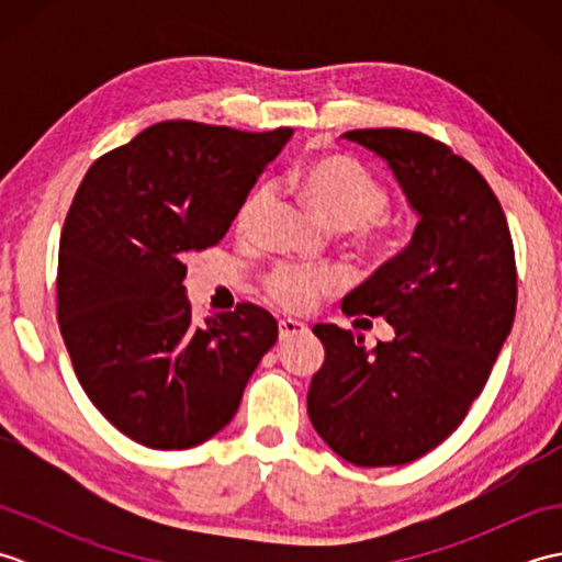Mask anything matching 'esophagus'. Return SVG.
Segmentation results:
<instances>
[{
	"label": "esophagus",
	"instance_id": "34e87169",
	"mask_svg": "<svg viewBox=\"0 0 562 562\" xmlns=\"http://www.w3.org/2000/svg\"><path fill=\"white\" fill-rule=\"evenodd\" d=\"M304 333H306V326L302 324V321H296V318H282L280 321V340L304 336Z\"/></svg>",
	"mask_w": 562,
	"mask_h": 562
}]
</instances>
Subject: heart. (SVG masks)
<instances>
[{
  "label": "heart",
  "instance_id": "obj_1",
  "mask_svg": "<svg viewBox=\"0 0 562 562\" xmlns=\"http://www.w3.org/2000/svg\"><path fill=\"white\" fill-rule=\"evenodd\" d=\"M290 181L316 217L328 224L330 229H357L362 241H376L379 232L374 224L386 212L389 190L360 161L340 157V154L318 157L314 161H306L300 169H294ZM270 205V186H256L250 190L236 212L238 234H254ZM330 288V274L308 272L294 266H282L272 270L266 280L270 300L282 308H292V312H306V308H312L318 294Z\"/></svg>",
  "mask_w": 562,
  "mask_h": 562
}]
</instances>
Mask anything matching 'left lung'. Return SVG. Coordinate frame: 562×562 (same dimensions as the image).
<instances>
[{
    "instance_id": "obj_1",
    "label": "left lung",
    "mask_w": 562,
    "mask_h": 562,
    "mask_svg": "<svg viewBox=\"0 0 562 562\" xmlns=\"http://www.w3.org/2000/svg\"><path fill=\"white\" fill-rule=\"evenodd\" d=\"M389 164L417 214L411 244L342 300L348 316L386 318L393 340L314 328L326 360L306 408L318 437L364 469L420 459L481 396L517 308V266L499 200L473 166L411 130H350Z\"/></svg>"
}]
</instances>
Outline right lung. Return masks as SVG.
Returning <instances> with one entry per match:
<instances>
[{
  "label": "right lung",
  "mask_w": 562,
  "mask_h": 562,
  "mask_svg": "<svg viewBox=\"0 0 562 562\" xmlns=\"http://www.w3.org/2000/svg\"><path fill=\"white\" fill-rule=\"evenodd\" d=\"M294 130L157 123L91 166L57 256V321L81 389L149 449H190L232 423L278 340L266 308L198 326L186 258L220 244Z\"/></svg>",
  "instance_id": "right-lung-1"
}]
</instances>
